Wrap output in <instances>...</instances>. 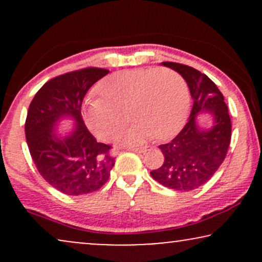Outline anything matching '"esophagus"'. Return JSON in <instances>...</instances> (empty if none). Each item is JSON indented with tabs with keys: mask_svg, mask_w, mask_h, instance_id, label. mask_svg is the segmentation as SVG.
Returning a JSON list of instances; mask_svg holds the SVG:
<instances>
[{
	"mask_svg": "<svg viewBox=\"0 0 262 262\" xmlns=\"http://www.w3.org/2000/svg\"><path fill=\"white\" fill-rule=\"evenodd\" d=\"M130 151H134V152H137V154H143L146 151V148H131Z\"/></svg>",
	"mask_w": 262,
	"mask_h": 262,
	"instance_id": "34e87169",
	"label": "esophagus"
}]
</instances>
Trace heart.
<instances>
[{
  "label": "heart",
  "mask_w": 262,
  "mask_h": 262,
  "mask_svg": "<svg viewBox=\"0 0 262 262\" xmlns=\"http://www.w3.org/2000/svg\"><path fill=\"white\" fill-rule=\"evenodd\" d=\"M99 89L102 98L84 103L83 118L102 141L119 137L128 123L127 113L136 124L124 137L125 144L173 137L187 118V84L180 74L167 68L118 71L103 80Z\"/></svg>",
  "instance_id": "heart-1"
}]
</instances>
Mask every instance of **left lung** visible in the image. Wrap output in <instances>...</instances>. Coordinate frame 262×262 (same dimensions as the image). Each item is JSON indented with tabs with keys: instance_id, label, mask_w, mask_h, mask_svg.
Wrapping results in <instances>:
<instances>
[{
	"instance_id": "left-lung-1",
	"label": "left lung",
	"mask_w": 262,
	"mask_h": 262,
	"mask_svg": "<svg viewBox=\"0 0 262 262\" xmlns=\"http://www.w3.org/2000/svg\"><path fill=\"white\" fill-rule=\"evenodd\" d=\"M162 66L185 78L193 106L180 134L159 146L164 156L163 164L150 174L164 187L188 192L206 184L223 163L231 139V120L223 94L205 74L180 63L162 62ZM202 112L214 117L209 129L199 128L196 123V116Z\"/></svg>"
}]
</instances>
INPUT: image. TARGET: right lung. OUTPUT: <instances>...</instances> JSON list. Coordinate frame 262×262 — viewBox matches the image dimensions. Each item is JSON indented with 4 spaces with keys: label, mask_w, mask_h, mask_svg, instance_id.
I'll return each instance as SVG.
<instances>
[{
    "label": "right lung",
    "mask_w": 262,
    "mask_h": 262,
    "mask_svg": "<svg viewBox=\"0 0 262 262\" xmlns=\"http://www.w3.org/2000/svg\"><path fill=\"white\" fill-rule=\"evenodd\" d=\"M110 70L84 68L46 82L32 100L25 134L32 160L52 187L68 195L98 191L108 180L116 157L111 146L96 142L82 119L81 107L88 89ZM64 116L77 127L62 138L54 132Z\"/></svg>",
    "instance_id": "1"
}]
</instances>
